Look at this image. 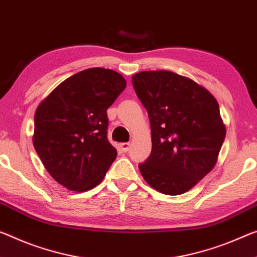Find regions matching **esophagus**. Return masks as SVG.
Here are the masks:
<instances>
[{"label":"esophagus","instance_id":"1","mask_svg":"<svg viewBox=\"0 0 257 257\" xmlns=\"http://www.w3.org/2000/svg\"><path fill=\"white\" fill-rule=\"evenodd\" d=\"M120 148H121L122 151H123V152H128V151L130 150V144L129 143H122L120 145Z\"/></svg>","mask_w":257,"mask_h":257}]
</instances>
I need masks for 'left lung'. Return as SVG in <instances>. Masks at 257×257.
<instances>
[{
	"label": "left lung",
	"instance_id": "1",
	"mask_svg": "<svg viewBox=\"0 0 257 257\" xmlns=\"http://www.w3.org/2000/svg\"><path fill=\"white\" fill-rule=\"evenodd\" d=\"M133 85L148 111L152 151L141 174L153 189L177 195L189 191L216 165L225 125L215 97L189 77L143 71Z\"/></svg>",
	"mask_w": 257,
	"mask_h": 257
}]
</instances>
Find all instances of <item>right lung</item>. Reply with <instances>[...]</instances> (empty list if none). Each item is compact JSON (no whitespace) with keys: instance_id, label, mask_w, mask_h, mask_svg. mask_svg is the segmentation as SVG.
Returning a JSON list of instances; mask_svg holds the SVG:
<instances>
[{"instance_id":"1","label":"right lung","mask_w":257,"mask_h":257,"mask_svg":"<svg viewBox=\"0 0 257 257\" xmlns=\"http://www.w3.org/2000/svg\"><path fill=\"white\" fill-rule=\"evenodd\" d=\"M119 73L93 67L60 83L34 115L33 144L47 172L71 191L98 185L116 158L107 140V108L124 90Z\"/></svg>"}]
</instances>
